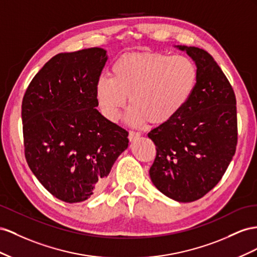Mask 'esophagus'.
<instances>
[{
	"label": "esophagus",
	"mask_w": 257,
	"mask_h": 257,
	"mask_svg": "<svg viewBox=\"0 0 257 257\" xmlns=\"http://www.w3.org/2000/svg\"><path fill=\"white\" fill-rule=\"evenodd\" d=\"M140 136H141L140 133H136V131H129V136H128L129 141L133 142V141L136 140V139L140 138Z\"/></svg>",
	"instance_id": "obj_1"
}]
</instances>
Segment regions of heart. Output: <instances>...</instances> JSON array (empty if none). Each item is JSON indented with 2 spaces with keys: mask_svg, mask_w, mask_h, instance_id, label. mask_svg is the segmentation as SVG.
Masks as SVG:
<instances>
[{
  "mask_svg": "<svg viewBox=\"0 0 257 257\" xmlns=\"http://www.w3.org/2000/svg\"><path fill=\"white\" fill-rule=\"evenodd\" d=\"M198 71L184 55L135 53L123 55L102 74L96 93L102 112L108 119L118 118L126 103V119L131 124L145 120L161 124L171 120L185 106L195 89Z\"/></svg>",
  "mask_w": 257,
  "mask_h": 257,
  "instance_id": "obj_1",
  "label": "heart"
}]
</instances>
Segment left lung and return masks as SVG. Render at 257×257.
Returning <instances> with one entry per match:
<instances>
[{"label":"left lung","instance_id":"1","mask_svg":"<svg viewBox=\"0 0 257 257\" xmlns=\"http://www.w3.org/2000/svg\"><path fill=\"white\" fill-rule=\"evenodd\" d=\"M195 61L198 77L185 106L149 133L156 145L153 184L171 199H200L221 181L236 152V96L208 51L178 45Z\"/></svg>","mask_w":257,"mask_h":257}]
</instances>
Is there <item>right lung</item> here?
<instances>
[{"mask_svg": "<svg viewBox=\"0 0 257 257\" xmlns=\"http://www.w3.org/2000/svg\"><path fill=\"white\" fill-rule=\"evenodd\" d=\"M107 60L99 47L58 54L28 86L21 106L27 163L58 199L75 203L100 193L128 133L96 108Z\"/></svg>", "mask_w": 257, "mask_h": 257, "instance_id": "right-lung-1", "label": "right lung"}]
</instances>
